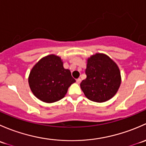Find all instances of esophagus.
I'll return each instance as SVG.
<instances>
[{"instance_id": "1", "label": "esophagus", "mask_w": 146, "mask_h": 146, "mask_svg": "<svg viewBox=\"0 0 146 146\" xmlns=\"http://www.w3.org/2000/svg\"><path fill=\"white\" fill-rule=\"evenodd\" d=\"M80 82H81V79L80 78H78L77 80H76V82H77L78 84H80Z\"/></svg>"}]
</instances>
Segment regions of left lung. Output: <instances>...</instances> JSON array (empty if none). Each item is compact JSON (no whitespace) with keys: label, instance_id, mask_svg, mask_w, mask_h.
<instances>
[{"label":"left lung","instance_id":"obj_1","mask_svg":"<svg viewBox=\"0 0 146 146\" xmlns=\"http://www.w3.org/2000/svg\"><path fill=\"white\" fill-rule=\"evenodd\" d=\"M87 78L80 83L82 92L90 100L104 102L115 95L121 85L120 70L108 56L96 54L88 59Z\"/></svg>","mask_w":146,"mask_h":146}]
</instances>
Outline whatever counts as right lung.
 <instances>
[{"mask_svg":"<svg viewBox=\"0 0 146 146\" xmlns=\"http://www.w3.org/2000/svg\"><path fill=\"white\" fill-rule=\"evenodd\" d=\"M29 88L36 98L46 103L64 98L69 87L76 82L68 69H65L62 60L51 54L35 65L28 78Z\"/></svg>","mask_w":146,"mask_h":146,"instance_id":"add662e5","label":"right lung"}]
</instances>
